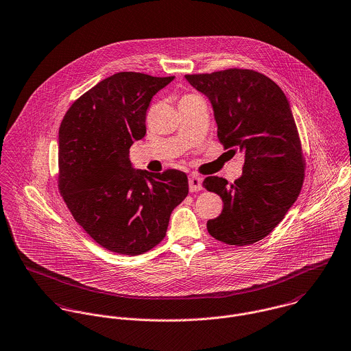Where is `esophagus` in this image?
I'll return each mask as SVG.
<instances>
[{"instance_id":"34e87169","label":"esophagus","mask_w":351,"mask_h":351,"mask_svg":"<svg viewBox=\"0 0 351 351\" xmlns=\"http://www.w3.org/2000/svg\"><path fill=\"white\" fill-rule=\"evenodd\" d=\"M202 180H201L200 177H197V176H195V174H192L191 177H189V189H191V192H199L202 189Z\"/></svg>"}]
</instances>
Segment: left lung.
I'll use <instances>...</instances> for the list:
<instances>
[{
	"instance_id": "8db88e82",
	"label": "left lung",
	"mask_w": 351,
	"mask_h": 351,
	"mask_svg": "<svg viewBox=\"0 0 351 351\" xmlns=\"http://www.w3.org/2000/svg\"><path fill=\"white\" fill-rule=\"evenodd\" d=\"M185 78L210 101L224 150L245 156L243 174L234 184L213 176L202 182L223 200L208 232L230 246L252 245L280 224L304 182L305 158L289 102L274 81L250 69Z\"/></svg>"
}]
</instances>
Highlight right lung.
<instances>
[{
	"label": "right lung",
	"instance_id": "1",
	"mask_svg": "<svg viewBox=\"0 0 351 351\" xmlns=\"http://www.w3.org/2000/svg\"><path fill=\"white\" fill-rule=\"evenodd\" d=\"M174 77L121 71L102 80L66 112L59 127L58 188L75 221L106 250L139 255L166 235L188 177L134 170L130 147L146 135L151 99Z\"/></svg>",
	"mask_w": 351,
	"mask_h": 351
}]
</instances>
